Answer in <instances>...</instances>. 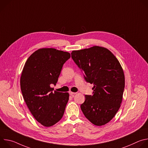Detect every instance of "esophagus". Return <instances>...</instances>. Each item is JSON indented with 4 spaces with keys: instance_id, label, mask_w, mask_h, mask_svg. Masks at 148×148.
Returning a JSON list of instances; mask_svg holds the SVG:
<instances>
[{
    "instance_id": "34e87169",
    "label": "esophagus",
    "mask_w": 148,
    "mask_h": 148,
    "mask_svg": "<svg viewBox=\"0 0 148 148\" xmlns=\"http://www.w3.org/2000/svg\"><path fill=\"white\" fill-rule=\"evenodd\" d=\"M70 95H71V96H74L75 94H76V92H71V91H70L69 92Z\"/></svg>"
}]
</instances>
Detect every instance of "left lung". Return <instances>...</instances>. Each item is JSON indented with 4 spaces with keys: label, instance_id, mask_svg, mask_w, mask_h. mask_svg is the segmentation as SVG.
<instances>
[{
    "label": "left lung",
    "instance_id": "1",
    "mask_svg": "<svg viewBox=\"0 0 148 148\" xmlns=\"http://www.w3.org/2000/svg\"><path fill=\"white\" fill-rule=\"evenodd\" d=\"M71 57L84 73L86 81L94 84L93 95H86L81 105L84 115L95 125L107 123L121 107L125 88L119 61L108 49L96 46L73 51Z\"/></svg>",
    "mask_w": 148,
    "mask_h": 148
}]
</instances>
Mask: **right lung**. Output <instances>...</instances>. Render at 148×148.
I'll use <instances>...</instances> for the list:
<instances>
[{
	"label": "right lung",
	"mask_w": 148,
	"mask_h": 148,
	"mask_svg": "<svg viewBox=\"0 0 148 148\" xmlns=\"http://www.w3.org/2000/svg\"><path fill=\"white\" fill-rule=\"evenodd\" d=\"M71 57L69 53L53 48L40 49L26 61L20 78L24 100L34 118L49 127L64 115L69 99L68 92L50 87L56 85L63 64Z\"/></svg>",
	"instance_id": "obj_1"
}]
</instances>
